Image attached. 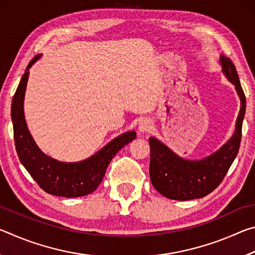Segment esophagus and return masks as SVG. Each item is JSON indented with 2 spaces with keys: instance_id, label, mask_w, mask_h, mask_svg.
<instances>
[{
  "instance_id": "obj_1",
  "label": "esophagus",
  "mask_w": 255,
  "mask_h": 255,
  "mask_svg": "<svg viewBox=\"0 0 255 255\" xmlns=\"http://www.w3.org/2000/svg\"><path fill=\"white\" fill-rule=\"evenodd\" d=\"M152 127H153L152 122H150V119H147V118L140 120L139 125H138V129H139V131L141 132L149 131L150 129H152Z\"/></svg>"
}]
</instances>
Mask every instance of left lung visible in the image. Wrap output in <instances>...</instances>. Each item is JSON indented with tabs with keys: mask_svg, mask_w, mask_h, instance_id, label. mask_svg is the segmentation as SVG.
Masks as SVG:
<instances>
[{
	"mask_svg": "<svg viewBox=\"0 0 255 255\" xmlns=\"http://www.w3.org/2000/svg\"><path fill=\"white\" fill-rule=\"evenodd\" d=\"M221 64L224 75L235 85L241 100L235 132L231 139L214 154L198 161L180 157L157 138L150 137L148 139L150 182L161 195L169 199L191 200L209 195L221 184L239 153L247 101L234 64L224 55H221Z\"/></svg>",
	"mask_w": 255,
	"mask_h": 255,
	"instance_id": "obj_1",
	"label": "left lung"
}]
</instances>
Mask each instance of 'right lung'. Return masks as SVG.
Segmentation results:
<instances>
[{
	"label": "right lung",
	"mask_w": 255,
	"mask_h": 255,
	"mask_svg": "<svg viewBox=\"0 0 255 255\" xmlns=\"http://www.w3.org/2000/svg\"><path fill=\"white\" fill-rule=\"evenodd\" d=\"M39 58L40 55H37L30 60L12 99L11 118L16 153L25 170L47 193L66 198L83 197L98 188L111 159L120 149L135 139L136 132L131 130L122 133L92 156L80 162H60L42 153L30 135L23 111L29 68Z\"/></svg>",
	"instance_id": "add662e5"
}]
</instances>
